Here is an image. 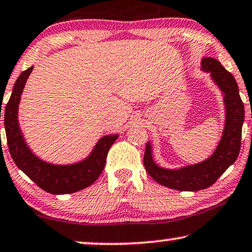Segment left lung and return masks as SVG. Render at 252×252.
I'll return each instance as SVG.
<instances>
[{"label":"left lung","instance_id":"left-lung-1","mask_svg":"<svg viewBox=\"0 0 252 252\" xmlns=\"http://www.w3.org/2000/svg\"><path fill=\"white\" fill-rule=\"evenodd\" d=\"M201 70L210 73L221 90L224 104V125L220 141L210 158L179 168H163L154 158V147L148 141L143 164L150 177L158 184L178 191H199L210 188L236 161L241 148L244 105L233 75L213 58H202Z\"/></svg>","mask_w":252,"mask_h":252}]
</instances>
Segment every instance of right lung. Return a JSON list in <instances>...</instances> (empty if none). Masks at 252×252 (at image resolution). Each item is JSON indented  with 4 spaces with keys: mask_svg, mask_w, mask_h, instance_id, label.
Segmentation results:
<instances>
[{
    "mask_svg": "<svg viewBox=\"0 0 252 252\" xmlns=\"http://www.w3.org/2000/svg\"><path fill=\"white\" fill-rule=\"evenodd\" d=\"M32 69L33 66L19 75L4 110V128L11 158L31 181L48 193L68 194L83 190L102 174L107 153L119 134L102 136L86 158L70 164H54L38 158L25 141L18 120L22 94Z\"/></svg>",
    "mask_w": 252,
    "mask_h": 252,
    "instance_id": "1",
    "label": "right lung"
}]
</instances>
